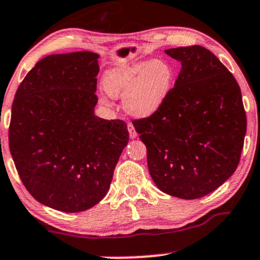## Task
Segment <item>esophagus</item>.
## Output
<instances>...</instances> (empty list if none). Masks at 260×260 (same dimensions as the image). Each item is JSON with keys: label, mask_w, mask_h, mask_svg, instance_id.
<instances>
[{"label": "esophagus", "mask_w": 260, "mask_h": 260, "mask_svg": "<svg viewBox=\"0 0 260 260\" xmlns=\"http://www.w3.org/2000/svg\"><path fill=\"white\" fill-rule=\"evenodd\" d=\"M127 128H128V132H129V137L131 138H137V136H138V133H137V131H136V128H134V126H133V123H128L127 124Z\"/></svg>", "instance_id": "esophagus-1"}]
</instances>
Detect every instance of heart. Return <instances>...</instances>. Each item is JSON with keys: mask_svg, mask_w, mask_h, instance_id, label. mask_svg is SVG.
<instances>
[{"mask_svg": "<svg viewBox=\"0 0 260 260\" xmlns=\"http://www.w3.org/2000/svg\"><path fill=\"white\" fill-rule=\"evenodd\" d=\"M173 77L172 67L164 61L136 62L108 71L103 88L110 97H124L128 114L146 117L163 106L172 90Z\"/></svg>", "mask_w": 260, "mask_h": 260, "instance_id": "1", "label": "heart"}]
</instances>
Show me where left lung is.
Instances as JSON below:
<instances>
[{
  "label": "left lung",
  "instance_id": "1",
  "mask_svg": "<svg viewBox=\"0 0 260 260\" xmlns=\"http://www.w3.org/2000/svg\"><path fill=\"white\" fill-rule=\"evenodd\" d=\"M181 71L158 110L133 120L147 150V167L167 194L198 199L238 168L247 127L234 75L200 45L166 50Z\"/></svg>",
  "mask_w": 260,
  "mask_h": 260
}]
</instances>
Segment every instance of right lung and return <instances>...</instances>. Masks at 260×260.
I'll return each mask as SVG.
<instances>
[{
  "mask_svg": "<svg viewBox=\"0 0 260 260\" xmlns=\"http://www.w3.org/2000/svg\"><path fill=\"white\" fill-rule=\"evenodd\" d=\"M98 55L42 58L16 90L9 150L21 182L36 200L63 212L100 203L128 144L122 120L94 115Z\"/></svg>",
  "mask_w": 260,
  "mask_h": 260,
  "instance_id": "right-lung-1",
  "label": "right lung"
}]
</instances>
